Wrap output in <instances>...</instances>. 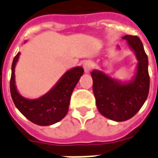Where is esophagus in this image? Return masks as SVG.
Segmentation results:
<instances>
[{
	"label": "esophagus",
	"instance_id": "1",
	"mask_svg": "<svg viewBox=\"0 0 158 158\" xmlns=\"http://www.w3.org/2000/svg\"><path fill=\"white\" fill-rule=\"evenodd\" d=\"M93 67H94V65H93V63H92V61H86L84 62L83 68H84V71H85V72H86V73H87V72H90V71H91V70H92Z\"/></svg>",
	"mask_w": 158,
	"mask_h": 158
}]
</instances>
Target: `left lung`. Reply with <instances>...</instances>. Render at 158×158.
<instances>
[{
  "mask_svg": "<svg viewBox=\"0 0 158 158\" xmlns=\"http://www.w3.org/2000/svg\"><path fill=\"white\" fill-rule=\"evenodd\" d=\"M123 38L137 60L131 80H118L101 70L91 72L97 109L102 116L115 122H124L136 115L148 98L150 86L148 58L142 41L135 35Z\"/></svg>",
  "mask_w": 158,
  "mask_h": 158,
  "instance_id": "1",
  "label": "left lung"
}]
</instances>
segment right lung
I'll list each match as a JSON object with an SVG mask.
<instances>
[{
    "mask_svg": "<svg viewBox=\"0 0 158 158\" xmlns=\"http://www.w3.org/2000/svg\"><path fill=\"white\" fill-rule=\"evenodd\" d=\"M20 55L21 52L16 54L11 66L10 88L15 106L21 114L36 125L50 126L60 122L68 111L71 96L83 75V68L76 66L66 71L46 94L35 99H28L19 93L16 85L15 68Z\"/></svg>",
    "mask_w": 158,
    "mask_h": 158,
    "instance_id": "obj_1",
    "label": "right lung"
}]
</instances>
